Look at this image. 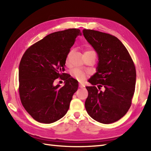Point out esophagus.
Instances as JSON below:
<instances>
[{"instance_id":"34e87169","label":"esophagus","mask_w":151,"mask_h":151,"mask_svg":"<svg viewBox=\"0 0 151 151\" xmlns=\"http://www.w3.org/2000/svg\"><path fill=\"white\" fill-rule=\"evenodd\" d=\"M85 86H84V84H79V88H84Z\"/></svg>"}]
</instances>
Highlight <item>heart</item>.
Returning a JSON list of instances; mask_svg holds the SVG:
<instances>
[{
    "mask_svg": "<svg viewBox=\"0 0 151 151\" xmlns=\"http://www.w3.org/2000/svg\"><path fill=\"white\" fill-rule=\"evenodd\" d=\"M73 52V50H70L69 52H68V54H67V56H66V58H65V64L66 65H69V58L71 56ZM88 53H93L95 54V52L93 50H89L86 51L84 54H88ZM70 74H71V75L73 78H75V79L77 80L78 81H83L86 78V76H88L87 73H85L84 71H83V70H81V69H73L71 71H70Z\"/></svg>",
    "mask_w": 151,
    "mask_h": 151,
    "instance_id": "obj_1",
    "label": "heart"
}]
</instances>
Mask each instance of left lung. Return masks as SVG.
<instances>
[{"instance_id": "obj_1", "label": "left lung", "mask_w": 151, "mask_h": 151, "mask_svg": "<svg viewBox=\"0 0 151 151\" xmlns=\"http://www.w3.org/2000/svg\"><path fill=\"white\" fill-rule=\"evenodd\" d=\"M83 34L99 57L97 73L88 81L93 86L86 87L88 96L85 108L89 116L99 123H114L127 113L132 104L135 65L129 51L116 37L88 29L83 30Z\"/></svg>"}]
</instances>
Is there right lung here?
Returning a JSON list of instances; mask_svg holds the SVG:
<instances>
[{"label":"right lung","instance_id":"add662e5","mask_svg":"<svg viewBox=\"0 0 151 151\" xmlns=\"http://www.w3.org/2000/svg\"><path fill=\"white\" fill-rule=\"evenodd\" d=\"M81 30L70 28L47 35L25 51L19 67V92L21 103L35 120L49 124L60 119L69 110L78 83L66 78L65 58ZM58 78L65 85L54 86Z\"/></svg>","mask_w":151,"mask_h":151}]
</instances>
